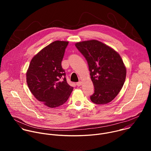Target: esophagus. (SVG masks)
Instances as JSON below:
<instances>
[{"label":"esophagus","instance_id":"34e87169","mask_svg":"<svg viewBox=\"0 0 151 151\" xmlns=\"http://www.w3.org/2000/svg\"><path fill=\"white\" fill-rule=\"evenodd\" d=\"M76 85L78 86V87H79V86H81L82 85V82L81 81H79L78 82H77L76 83Z\"/></svg>","mask_w":151,"mask_h":151}]
</instances>
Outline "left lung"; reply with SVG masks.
<instances>
[{"label": "left lung", "mask_w": 151, "mask_h": 151, "mask_svg": "<svg viewBox=\"0 0 151 151\" xmlns=\"http://www.w3.org/2000/svg\"><path fill=\"white\" fill-rule=\"evenodd\" d=\"M75 46L88 64L94 87L91 101L97 104L111 102L121 91L126 78V68L121 56L97 40L77 42Z\"/></svg>", "instance_id": "obj_1"}]
</instances>
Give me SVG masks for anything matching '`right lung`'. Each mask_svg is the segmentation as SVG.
Listing matches in <instances>:
<instances>
[{"label":"right lung","instance_id":"right-lung-1","mask_svg":"<svg viewBox=\"0 0 151 151\" xmlns=\"http://www.w3.org/2000/svg\"><path fill=\"white\" fill-rule=\"evenodd\" d=\"M68 44L69 42L56 40L43 48L32 59L26 73L31 93L51 108L65 103L73 89L68 83L61 66Z\"/></svg>","mask_w":151,"mask_h":151}]
</instances>
